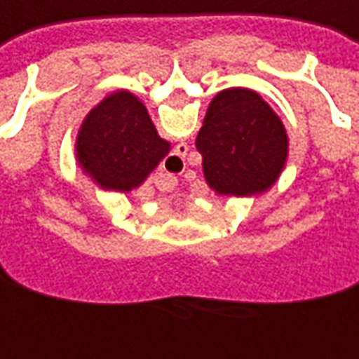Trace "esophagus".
Wrapping results in <instances>:
<instances>
[{"mask_svg": "<svg viewBox=\"0 0 359 359\" xmlns=\"http://www.w3.org/2000/svg\"><path fill=\"white\" fill-rule=\"evenodd\" d=\"M187 151H189V147L185 143H180L177 147L174 149V152L168 156V164L174 168V170H177V168H184L185 166V154H187Z\"/></svg>", "mask_w": 359, "mask_h": 359, "instance_id": "34e87169", "label": "esophagus"}]
</instances>
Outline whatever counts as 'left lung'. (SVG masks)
Returning <instances> with one entry per match:
<instances>
[{
	"label": "left lung",
	"instance_id": "1",
	"mask_svg": "<svg viewBox=\"0 0 359 359\" xmlns=\"http://www.w3.org/2000/svg\"><path fill=\"white\" fill-rule=\"evenodd\" d=\"M195 147L212 191L248 197L278 180L288 156V135L259 94L226 88L208 104Z\"/></svg>",
	"mask_w": 359,
	"mask_h": 359
}]
</instances>
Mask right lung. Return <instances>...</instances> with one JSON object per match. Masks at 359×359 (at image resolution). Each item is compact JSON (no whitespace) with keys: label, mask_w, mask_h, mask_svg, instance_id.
<instances>
[{"label":"right lung","mask_w":359,"mask_h":359,"mask_svg":"<svg viewBox=\"0 0 359 359\" xmlns=\"http://www.w3.org/2000/svg\"><path fill=\"white\" fill-rule=\"evenodd\" d=\"M79 164L102 189L127 193L147 180L168 152L144 104L127 90L88 111L77 135Z\"/></svg>","instance_id":"obj_1"}]
</instances>
